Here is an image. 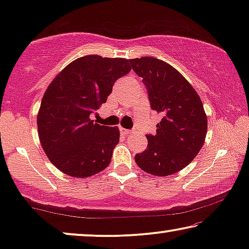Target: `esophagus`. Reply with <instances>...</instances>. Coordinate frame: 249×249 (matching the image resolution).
<instances>
[{"label": "esophagus", "instance_id": "1", "mask_svg": "<svg viewBox=\"0 0 249 249\" xmlns=\"http://www.w3.org/2000/svg\"><path fill=\"white\" fill-rule=\"evenodd\" d=\"M120 131H121L122 134H124V135H129V134H131V130H130V129H124V128H120Z\"/></svg>", "mask_w": 249, "mask_h": 249}]
</instances>
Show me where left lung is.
Listing matches in <instances>:
<instances>
[{
	"label": "left lung",
	"instance_id": "8db88e82",
	"mask_svg": "<svg viewBox=\"0 0 249 249\" xmlns=\"http://www.w3.org/2000/svg\"><path fill=\"white\" fill-rule=\"evenodd\" d=\"M142 78L153 111L162 115L147 148L135 161L153 176H171L186 168L205 142L207 118L202 101L179 71L164 61L145 56L129 60Z\"/></svg>",
	"mask_w": 249,
	"mask_h": 249
}]
</instances>
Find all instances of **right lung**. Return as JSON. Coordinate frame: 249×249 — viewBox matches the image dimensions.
<instances>
[{"label":"right lung","mask_w":249,"mask_h":249,"mask_svg":"<svg viewBox=\"0 0 249 249\" xmlns=\"http://www.w3.org/2000/svg\"><path fill=\"white\" fill-rule=\"evenodd\" d=\"M130 70L125 59L87 55L68 64L47 87L37 127L44 152L60 171L87 178L110 164L120 132L94 124L89 115Z\"/></svg>","instance_id":"right-lung-1"}]
</instances>
